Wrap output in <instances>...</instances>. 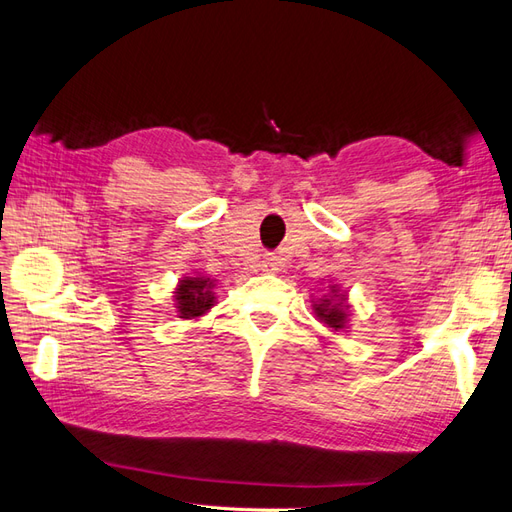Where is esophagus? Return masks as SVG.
I'll return each mask as SVG.
<instances>
[{
	"mask_svg": "<svg viewBox=\"0 0 512 512\" xmlns=\"http://www.w3.org/2000/svg\"><path fill=\"white\" fill-rule=\"evenodd\" d=\"M261 270H264V272L279 270V268H277V259H274V257H266L264 261H261Z\"/></svg>",
	"mask_w": 512,
	"mask_h": 512,
	"instance_id": "esophagus-1",
	"label": "esophagus"
}]
</instances>
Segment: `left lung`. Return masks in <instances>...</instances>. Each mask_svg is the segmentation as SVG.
<instances>
[{"instance_id":"left-lung-1","label":"left lung","mask_w":512,"mask_h":512,"mask_svg":"<svg viewBox=\"0 0 512 512\" xmlns=\"http://www.w3.org/2000/svg\"><path fill=\"white\" fill-rule=\"evenodd\" d=\"M313 311H316V318L324 322L326 326H331L333 331H344L346 322H348V298L346 292L339 294V287H331V296H322L313 303Z\"/></svg>"}]
</instances>
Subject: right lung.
Segmentation results:
<instances>
[{
    "label": "right lung",
    "mask_w": 512,
    "mask_h": 512,
    "mask_svg": "<svg viewBox=\"0 0 512 512\" xmlns=\"http://www.w3.org/2000/svg\"><path fill=\"white\" fill-rule=\"evenodd\" d=\"M214 281L209 277H183L175 290L177 313L183 320L201 318L203 313L214 307Z\"/></svg>",
    "instance_id": "right-lung-1"
}]
</instances>
